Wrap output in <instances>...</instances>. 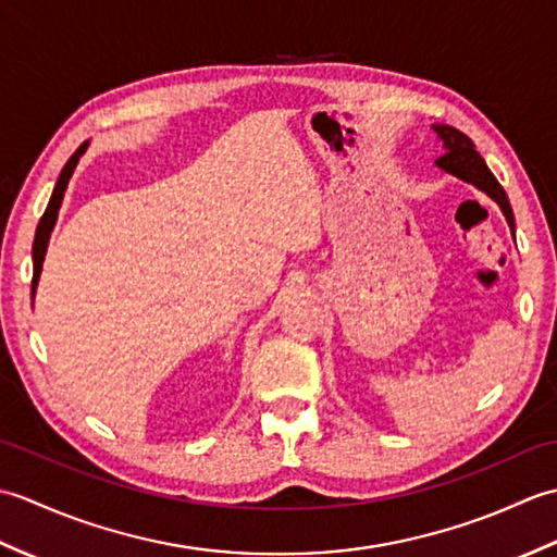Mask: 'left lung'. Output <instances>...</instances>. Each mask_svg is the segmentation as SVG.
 <instances>
[{
    "label": "left lung",
    "mask_w": 557,
    "mask_h": 557,
    "mask_svg": "<svg viewBox=\"0 0 557 557\" xmlns=\"http://www.w3.org/2000/svg\"><path fill=\"white\" fill-rule=\"evenodd\" d=\"M431 128L435 132L437 140H441L443 150H445V156L435 160L437 168H441L447 174L457 176V180H461V182L476 186L479 191H483L488 198H493L495 203L500 206L503 215H505L507 224H510V232L515 236V215H512L510 200H507V194L503 191V186L498 184V180H495L493 172L488 170L486 160H483L476 152L474 140H471L467 134H461L459 128L447 126V124H433Z\"/></svg>",
    "instance_id": "8db88e82"
}]
</instances>
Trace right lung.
Returning <instances> with one entry per match:
<instances>
[{
	"label": "right lung",
	"mask_w": 557,
	"mask_h": 557,
	"mask_svg": "<svg viewBox=\"0 0 557 557\" xmlns=\"http://www.w3.org/2000/svg\"><path fill=\"white\" fill-rule=\"evenodd\" d=\"M90 140H86V144H81L78 150L74 152V156L69 158V162L64 164L62 174H59V180L54 184V191L50 196V203H47V210L45 215L40 218V224H38V232H35V242H33V285H30V294L35 299V289H38V282H40V272H42V260H45V253H47V244H50V234L54 230L57 224V215H59V208H62V200H64V191L69 186V180L71 174H74L78 160L83 158V152L88 150Z\"/></svg>",
	"instance_id": "obj_1"
}]
</instances>
